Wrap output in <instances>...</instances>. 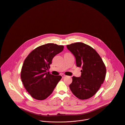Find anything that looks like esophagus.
<instances>
[{
    "label": "esophagus",
    "instance_id": "1",
    "mask_svg": "<svg viewBox=\"0 0 125 125\" xmlns=\"http://www.w3.org/2000/svg\"><path fill=\"white\" fill-rule=\"evenodd\" d=\"M61 76H62V78H64V77L66 76V75H63V74H62V75H61Z\"/></svg>",
    "mask_w": 125,
    "mask_h": 125
}]
</instances>
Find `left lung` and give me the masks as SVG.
<instances>
[{
  "label": "left lung",
  "instance_id": "1",
  "mask_svg": "<svg viewBox=\"0 0 125 125\" xmlns=\"http://www.w3.org/2000/svg\"><path fill=\"white\" fill-rule=\"evenodd\" d=\"M76 58L77 67H82L80 77H72L69 85L73 94L80 99H87L95 94L103 83L106 68L101 58L91 46L78 42L67 45Z\"/></svg>",
  "mask_w": 125,
  "mask_h": 125
}]
</instances>
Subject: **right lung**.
<instances>
[{
    "label": "right lung",
    "mask_w": 125,
    "mask_h": 125,
    "mask_svg": "<svg viewBox=\"0 0 125 125\" xmlns=\"http://www.w3.org/2000/svg\"><path fill=\"white\" fill-rule=\"evenodd\" d=\"M63 48V45L46 43L34 49L25 60L21 78L25 89L34 99H46L61 80V76H54L47 71L54 57Z\"/></svg>",
    "instance_id": "1"
}]
</instances>
